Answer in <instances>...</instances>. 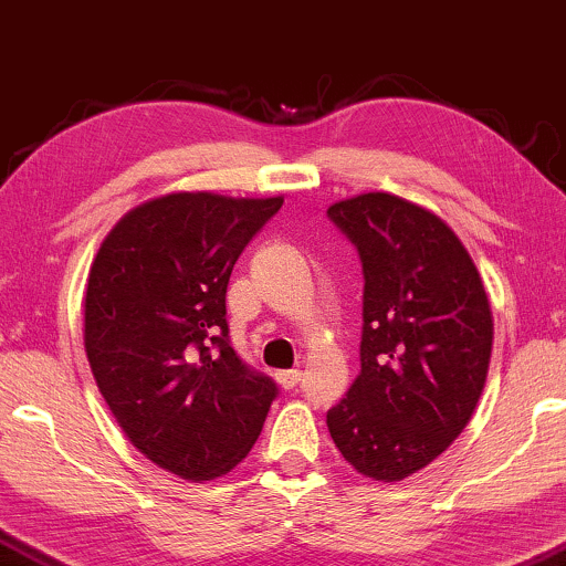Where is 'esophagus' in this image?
Instances as JSON below:
<instances>
[{"label":"esophagus","instance_id":"esophagus-1","mask_svg":"<svg viewBox=\"0 0 566 566\" xmlns=\"http://www.w3.org/2000/svg\"><path fill=\"white\" fill-rule=\"evenodd\" d=\"M301 370H281V373H275V380L283 385L285 390H291V388H296V385L301 382Z\"/></svg>","mask_w":566,"mask_h":566}]
</instances>
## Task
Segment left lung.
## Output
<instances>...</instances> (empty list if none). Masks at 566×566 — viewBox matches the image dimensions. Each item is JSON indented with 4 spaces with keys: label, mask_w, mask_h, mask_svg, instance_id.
<instances>
[{
    "label": "left lung",
    "mask_w": 566,
    "mask_h": 566,
    "mask_svg": "<svg viewBox=\"0 0 566 566\" xmlns=\"http://www.w3.org/2000/svg\"><path fill=\"white\" fill-rule=\"evenodd\" d=\"M363 263V370L326 411L359 474L403 480L460 437L482 396L493 311L470 252L429 209L392 193L332 203Z\"/></svg>",
    "instance_id": "8db88e82"
}]
</instances>
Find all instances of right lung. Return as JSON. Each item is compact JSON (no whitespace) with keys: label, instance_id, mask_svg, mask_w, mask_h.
Listing matches in <instances>:
<instances>
[{"label":"right lung","instance_id":"1","mask_svg":"<svg viewBox=\"0 0 566 566\" xmlns=\"http://www.w3.org/2000/svg\"><path fill=\"white\" fill-rule=\"evenodd\" d=\"M275 199L168 193L119 219L96 252L84 301L94 380L147 460L184 480L240 464L277 396L229 344L227 285Z\"/></svg>","mask_w":566,"mask_h":566}]
</instances>
